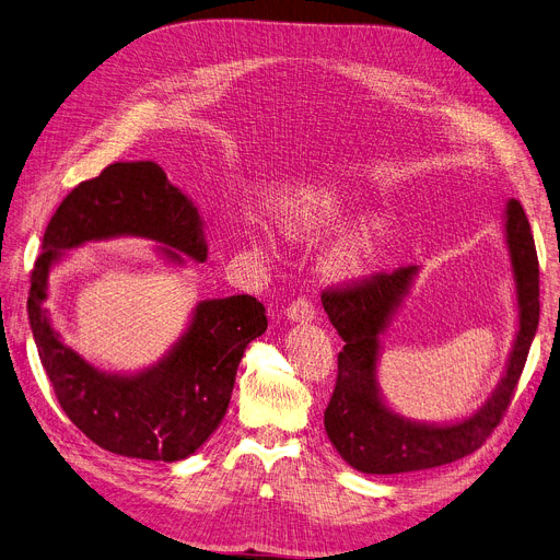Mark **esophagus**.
Masks as SVG:
<instances>
[{
  "mask_svg": "<svg viewBox=\"0 0 560 560\" xmlns=\"http://www.w3.org/2000/svg\"><path fill=\"white\" fill-rule=\"evenodd\" d=\"M285 317L290 322H300V325H304V322H313L315 319V306L306 300H298L292 302L285 311Z\"/></svg>",
  "mask_w": 560,
  "mask_h": 560,
  "instance_id": "esophagus-1",
  "label": "esophagus"
}]
</instances>
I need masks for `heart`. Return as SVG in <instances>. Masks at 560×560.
I'll return each mask as SVG.
<instances>
[{
    "label": "heart",
    "instance_id": "1",
    "mask_svg": "<svg viewBox=\"0 0 560 560\" xmlns=\"http://www.w3.org/2000/svg\"><path fill=\"white\" fill-rule=\"evenodd\" d=\"M277 220L288 238L298 243H313L340 231L347 224V209L338 190L329 186H302L279 201ZM384 238V224H363L357 233H351L345 243L334 249L329 258V272L338 279H349L368 272L381 254ZM252 243L258 249H268L265 235L254 233Z\"/></svg>",
    "mask_w": 560,
    "mask_h": 560
}]
</instances>
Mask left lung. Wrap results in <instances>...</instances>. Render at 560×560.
<instances>
[{
  "instance_id": "obj_1",
  "label": "left lung",
  "mask_w": 560,
  "mask_h": 560,
  "mask_svg": "<svg viewBox=\"0 0 560 560\" xmlns=\"http://www.w3.org/2000/svg\"><path fill=\"white\" fill-rule=\"evenodd\" d=\"M504 243L515 285L517 331L504 374L490 397L472 416L454 422L406 418L386 401L378 386L381 338L404 306L420 265L322 295V306L345 342L338 354L336 390L325 410V429L347 465L365 475L418 472L472 454L494 431L511 404L540 319L536 245L515 199L504 211Z\"/></svg>"
}]
</instances>
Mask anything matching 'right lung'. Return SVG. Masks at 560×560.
<instances>
[{
    "label": "right lung",
    "instance_id": "1",
    "mask_svg": "<svg viewBox=\"0 0 560 560\" xmlns=\"http://www.w3.org/2000/svg\"><path fill=\"white\" fill-rule=\"evenodd\" d=\"M115 238L152 241L174 268L209 256L197 206L161 165L113 163L79 184L49 220L32 272L28 325L58 404L95 445L129 458L184 460L220 427L243 351L268 329L265 306L252 295L201 300L156 363L100 370L61 340L45 302L49 275L68 252Z\"/></svg>",
    "mask_w": 560,
    "mask_h": 560
}]
</instances>
